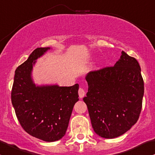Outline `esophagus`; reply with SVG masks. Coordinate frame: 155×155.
<instances>
[{
    "label": "esophagus",
    "instance_id": "34e87169",
    "mask_svg": "<svg viewBox=\"0 0 155 155\" xmlns=\"http://www.w3.org/2000/svg\"><path fill=\"white\" fill-rule=\"evenodd\" d=\"M84 95H85V91L82 87H80V88L79 89V98H82V97H84Z\"/></svg>",
    "mask_w": 155,
    "mask_h": 155
}]
</instances>
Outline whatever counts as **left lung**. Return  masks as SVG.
Returning <instances> with one entry per match:
<instances>
[{
  "label": "left lung",
  "instance_id": "left-lung-1",
  "mask_svg": "<svg viewBox=\"0 0 155 155\" xmlns=\"http://www.w3.org/2000/svg\"><path fill=\"white\" fill-rule=\"evenodd\" d=\"M83 100L91 124L99 136L107 139L123 134L139 119L144 82L139 63L124 51L114 66L91 71Z\"/></svg>",
  "mask_w": 155,
  "mask_h": 155
}]
</instances>
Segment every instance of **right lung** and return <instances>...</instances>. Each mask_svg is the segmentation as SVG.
Masks as SVG:
<instances>
[{"label": "right lung", "instance_id": "obj_1", "mask_svg": "<svg viewBox=\"0 0 155 155\" xmlns=\"http://www.w3.org/2000/svg\"><path fill=\"white\" fill-rule=\"evenodd\" d=\"M50 48H36L15 72L11 99L18 120L26 132L46 142L62 138L68 129L79 84L71 87L36 86L31 73L35 60Z\"/></svg>", "mask_w": 155, "mask_h": 155}]
</instances>
